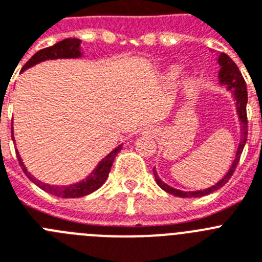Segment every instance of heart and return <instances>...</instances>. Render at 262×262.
<instances>
[{
    "mask_svg": "<svg viewBox=\"0 0 262 262\" xmlns=\"http://www.w3.org/2000/svg\"><path fill=\"white\" fill-rule=\"evenodd\" d=\"M179 72V68L177 67V66H171V67H169L167 70H166L165 72V77L167 79V80H172L177 75H178ZM179 81H181L182 84H188L191 81V74L190 72H182L181 75H179Z\"/></svg>",
    "mask_w": 262,
    "mask_h": 262,
    "instance_id": "b5f03b06",
    "label": "heart"
}]
</instances>
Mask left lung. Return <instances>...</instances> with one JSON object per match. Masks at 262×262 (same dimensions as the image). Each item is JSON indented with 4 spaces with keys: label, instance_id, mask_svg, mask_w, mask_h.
<instances>
[{
    "label": "left lung",
    "instance_id": "obj_1",
    "mask_svg": "<svg viewBox=\"0 0 262 262\" xmlns=\"http://www.w3.org/2000/svg\"><path fill=\"white\" fill-rule=\"evenodd\" d=\"M217 63L220 66L219 70V83L220 85H226L227 90L232 93V97L235 100L236 104V113L238 116V122H240V144H238L237 151H236L235 159L232 162V166L229 167L228 172H227L222 179H220L217 183H215L213 186L208 188H204V190H198V191H182L178 188H174L171 186H169L167 183L159 178L158 174H157L156 167L153 169V174L156 177L157 185L159 187L165 190L166 192L174 195V196L179 198H200L204 196V195H208L213 191L219 190L220 187L226 185L227 182L229 181V178L232 177L233 171H235L236 166H237L238 161H240V156L243 153V149L245 146V142H247L248 137V120H247V103H248V92H247V84H245L244 77L241 75V72L238 71V67L236 66V63L229 58L227 54L222 52L217 56Z\"/></svg>",
    "mask_w": 262,
    "mask_h": 262
}]
</instances>
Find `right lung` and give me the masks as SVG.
<instances>
[{"label":"right lung","mask_w":262,"mask_h":262,"mask_svg":"<svg viewBox=\"0 0 262 262\" xmlns=\"http://www.w3.org/2000/svg\"><path fill=\"white\" fill-rule=\"evenodd\" d=\"M80 39H76V38H67V39H63L60 42L55 43L54 46L47 47V49H42L38 52H35L29 62H26V64L22 67V71L27 70V68L33 67V66L38 64L40 62H45V60H52V59H75V58H81L83 56V52L80 51ZM11 138L14 140V134L11 132ZM122 149V145H118L116 149H113L105 158H103L99 162V165L95 167L92 172L88 175L87 178L83 179V181L77 182V183H72V185L68 186H51L49 183H43V182L38 181L27 171L26 166L22 162L21 156L18 153L17 150V158L19 161V165H21L22 170H24L25 174L27 175V178L30 179L33 183H35L39 188H42L43 191H46L49 194L55 195L59 198H81L85 196V195L92 194L93 191H96L97 188H100L101 186L105 183L106 178H108L109 171H111V167L113 165V161H115L116 156L120 150Z\"/></svg>","instance_id":"1"}]
</instances>
